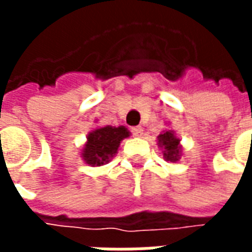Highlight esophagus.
<instances>
[{"label":"esophagus","instance_id":"esophagus-1","mask_svg":"<svg viewBox=\"0 0 252 252\" xmlns=\"http://www.w3.org/2000/svg\"><path fill=\"white\" fill-rule=\"evenodd\" d=\"M132 133H133V136L140 137L143 135V126H133V128H132Z\"/></svg>","mask_w":252,"mask_h":252}]
</instances>
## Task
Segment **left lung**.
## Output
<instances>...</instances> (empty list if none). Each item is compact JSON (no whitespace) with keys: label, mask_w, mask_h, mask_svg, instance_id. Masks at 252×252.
<instances>
[{"label":"left lung","mask_w":252,"mask_h":252,"mask_svg":"<svg viewBox=\"0 0 252 252\" xmlns=\"http://www.w3.org/2000/svg\"><path fill=\"white\" fill-rule=\"evenodd\" d=\"M157 144L163 153L166 162L177 163L184 154V147L181 144V139L173 129H163L157 137Z\"/></svg>","instance_id":"8db88e82"}]
</instances>
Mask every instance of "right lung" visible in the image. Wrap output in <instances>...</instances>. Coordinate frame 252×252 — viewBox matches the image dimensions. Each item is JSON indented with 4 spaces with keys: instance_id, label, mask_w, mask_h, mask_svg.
Wrapping results in <instances>:
<instances>
[{
    "instance_id": "1",
    "label": "right lung",
    "mask_w": 252,
    "mask_h": 252,
    "mask_svg": "<svg viewBox=\"0 0 252 252\" xmlns=\"http://www.w3.org/2000/svg\"><path fill=\"white\" fill-rule=\"evenodd\" d=\"M129 136L131 132L124 126H95L88 133L79 155L92 167L104 166L116 157L120 143Z\"/></svg>"
}]
</instances>
